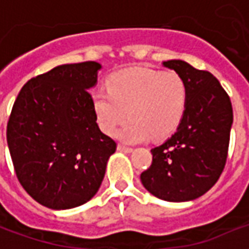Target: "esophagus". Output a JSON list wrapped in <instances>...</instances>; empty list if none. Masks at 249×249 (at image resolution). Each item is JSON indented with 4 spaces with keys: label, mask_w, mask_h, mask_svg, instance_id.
<instances>
[{
    "label": "esophagus",
    "mask_w": 249,
    "mask_h": 249,
    "mask_svg": "<svg viewBox=\"0 0 249 249\" xmlns=\"http://www.w3.org/2000/svg\"><path fill=\"white\" fill-rule=\"evenodd\" d=\"M117 149H119L120 152H125V153H130V152H133V148H130V146L124 145V144H119V146H117Z\"/></svg>",
    "instance_id": "34e87169"
}]
</instances>
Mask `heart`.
Instances as JSON below:
<instances>
[{"mask_svg": "<svg viewBox=\"0 0 249 249\" xmlns=\"http://www.w3.org/2000/svg\"><path fill=\"white\" fill-rule=\"evenodd\" d=\"M100 128L128 144L145 141L149 136L161 140L178 129L185 113L187 84L183 77L153 69H129L109 80V89L97 88L92 94Z\"/></svg>", "mask_w": 249, "mask_h": 249, "instance_id": "obj_1", "label": "heart"}]
</instances>
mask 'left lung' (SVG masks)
<instances>
[{
	"mask_svg": "<svg viewBox=\"0 0 249 249\" xmlns=\"http://www.w3.org/2000/svg\"><path fill=\"white\" fill-rule=\"evenodd\" d=\"M162 65L173 69L187 84V108L175 135L151 151V167L140 178L156 197L189 201L209 191L223 173L233 123L232 104L212 73L181 60Z\"/></svg>",
	"mask_w": 249,
	"mask_h": 249,
	"instance_id": "8db88e82",
	"label": "left lung"
}]
</instances>
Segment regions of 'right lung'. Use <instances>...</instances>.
Listing matches in <instances>:
<instances>
[{"mask_svg": "<svg viewBox=\"0 0 249 249\" xmlns=\"http://www.w3.org/2000/svg\"><path fill=\"white\" fill-rule=\"evenodd\" d=\"M98 62L53 68L25 84L14 101L6 140L26 192L51 209L82 205L97 193L117 144L97 124L89 89Z\"/></svg>", "mask_w": 249, "mask_h": 249, "instance_id": "obj_1", "label": "right lung"}]
</instances>
